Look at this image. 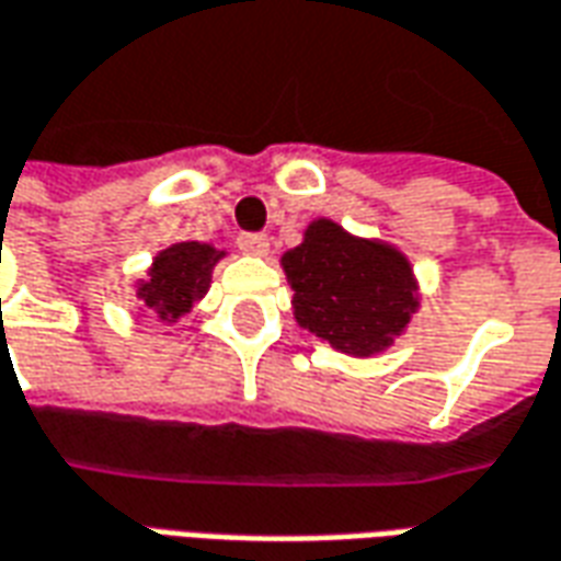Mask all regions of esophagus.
Listing matches in <instances>:
<instances>
[{
    "label": "esophagus",
    "instance_id": "obj_1",
    "mask_svg": "<svg viewBox=\"0 0 561 561\" xmlns=\"http://www.w3.org/2000/svg\"><path fill=\"white\" fill-rule=\"evenodd\" d=\"M237 245H240V252L257 254V257L270 252V240L264 233H240V237H237Z\"/></svg>",
    "mask_w": 561,
    "mask_h": 561
}]
</instances>
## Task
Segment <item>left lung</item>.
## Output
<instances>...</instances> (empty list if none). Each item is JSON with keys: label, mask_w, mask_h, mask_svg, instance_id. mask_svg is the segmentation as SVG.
<instances>
[{"label": "left lung", "mask_w": 561, "mask_h": 561, "mask_svg": "<svg viewBox=\"0 0 561 561\" xmlns=\"http://www.w3.org/2000/svg\"><path fill=\"white\" fill-rule=\"evenodd\" d=\"M282 267L297 324L355 358L389 348L419 307L413 267L398 249L358 240L328 218L307 227Z\"/></svg>", "instance_id": "left-lung-1"}]
</instances>
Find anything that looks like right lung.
<instances>
[{
    "label": "right lung",
    "instance_id": "add662e5",
    "mask_svg": "<svg viewBox=\"0 0 561 561\" xmlns=\"http://www.w3.org/2000/svg\"><path fill=\"white\" fill-rule=\"evenodd\" d=\"M225 252L206 242H175L163 249L148 270V279L139 285L142 304L154 309L163 321L182 319L191 312L194 300L206 294L213 267Z\"/></svg>",
    "mask_w": 561,
    "mask_h": 561
}]
</instances>
